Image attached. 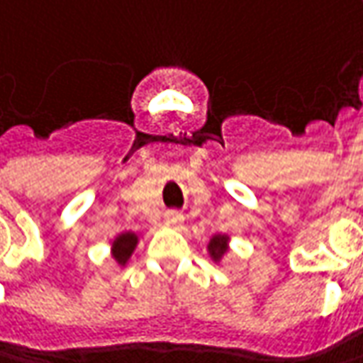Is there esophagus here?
I'll return each mask as SVG.
<instances>
[{"label":"esophagus","mask_w":363,"mask_h":363,"mask_svg":"<svg viewBox=\"0 0 363 363\" xmlns=\"http://www.w3.org/2000/svg\"><path fill=\"white\" fill-rule=\"evenodd\" d=\"M182 220H184V217H182L181 213H169V215L164 217V223H167L169 227H179V225H182Z\"/></svg>","instance_id":"esophagus-1"}]
</instances>
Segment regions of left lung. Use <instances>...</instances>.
Wrapping results in <instances>:
<instances>
[{"label":"left lung","instance_id":"8db88e82","mask_svg":"<svg viewBox=\"0 0 363 363\" xmlns=\"http://www.w3.org/2000/svg\"><path fill=\"white\" fill-rule=\"evenodd\" d=\"M208 255L211 259L215 261V263H219L223 255L227 253V249H229V237L227 235H215L211 241H208Z\"/></svg>","mask_w":363,"mask_h":363}]
</instances>
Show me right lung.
I'll return each mask as SVG.
<instances>
[{
  "label": "right lung",
  "mask_w": 363,
  "mask_h": 363,
  "mask_svg": "<svg viewBox=\"0 0 363 363\" xmlns=\"http://www.w3.org/2000/svg\"><path fill=\"white\" fill-rule=\"evenodd\" d=\"M136 245H138V235L132 231L120 233L118 237L112 241V257L116 259L118 265L124 267V265L128 263V259H130L132 253H134Z\"/></svg>",
  "instance_id": "add662e5"
}]
</instances>
